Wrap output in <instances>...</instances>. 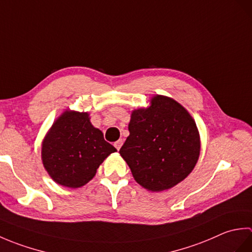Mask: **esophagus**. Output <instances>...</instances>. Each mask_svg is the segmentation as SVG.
Masks as SVG:
<instances>
[{
	"label": "esophagus",
	"mask_w": 252,
	"mask_h": 252,
	"mask_svg": "<svg viewBox=\"0 0 252 252\" xmlns=\"http://www.w3.org/2000/svg\"><path fill=\"white\" fill-rule=\"evenodd\" d=\"M122 143H123V141L122 140H119V141H117L114 145H115V147L118 149V151H119V149L121 148V146H122Z\"/></svg>",
	"instance_id": "34e87169"
}]
</instances>
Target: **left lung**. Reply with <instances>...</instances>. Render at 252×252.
Wrapping results in <instances>:
<instances>
[{"instance_id": "obj_1", "label": "left lung", "mask_w": 252, "mask_h": 252, "mask_svg": "<svg viewBox=\"0 0 252 252\" xmlns=\"http://www.w3.org/2000/svg\"><path fill=\"white\" fill-rule=\"evenodd\" d=\"M129 132L119 153L144 189H169L195 168L199 132L189 112L173 98L155 95L147 108L133 110Z\"/></svg>"}]
</instances>
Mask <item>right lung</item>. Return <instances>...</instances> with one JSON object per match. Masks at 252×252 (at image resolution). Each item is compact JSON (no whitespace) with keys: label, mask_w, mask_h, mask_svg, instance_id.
Here are the masks:
<instances>
[{"label":"right lung","mask_w":252,"mask_h":252,"mask_svg":"<svg viewBox=\"0 0 252 252\" xmlns=\"http://www.w3.org/2000/svg\"><path fill=\"white\" fill-rule=\"evenodd\" d=\"M117 149L104 140L88 112L66 110L42 143V162L57 184L78 189L94 178L100 163Z\"/></svg>","instance_id":"obj_1"}]
</instances>
